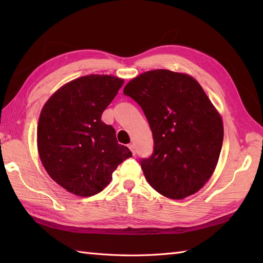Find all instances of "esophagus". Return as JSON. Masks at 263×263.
<instances>
[{
    "instance_id": "esophagus-1",
    "label": "esophagus",
    "mask_w": 263,
    "mask_h": 263,
    "mask_svg": "<svg viewBox=\"0 0 263 263\" xmlns=\"http://www.w3.org/2000/svg\"><path fill=\"white\" fill-rule=\"evenodd\" d=\"M128 148H130V150H131L133 155H136V149H135V146H133L132 143H131V144H128Z\"/></svg>"
}]
</instances>
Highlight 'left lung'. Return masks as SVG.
<instances>
[{"label":"left lung","mask_w":263,"mask_h":263,"mask_svg":"<svg viewBox=\"0 0 263 263\" xmlns=\"http://www.w3.org/2000/svg\"><path fill=\"white\" fill-rule=\"evenodd\" d=\"M124 92L141 106L155 149L142 159L148 183L164 197L197 193L214 174L224 139L219 111L193 77L170 70L143 72Z\"/></svg>","instance_id":"1"}]
</instances>
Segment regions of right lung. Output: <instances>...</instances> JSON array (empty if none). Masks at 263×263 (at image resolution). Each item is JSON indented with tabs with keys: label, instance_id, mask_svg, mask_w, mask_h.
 Returning <instances> with one entry per match:
<instances>
[{
	"label": "right lung",
	"instance_id": "obj_1",
	"mask_svg": "<svg viewBox=\"0 0 263 263\" xmlns=\"http://www.w3.org/2000/svg\"><path fill=\"white\" fill-rule=\"evenodd\" d=\"M124 80L89 74L65 83L43 106L37 125V149L52 180L78 197L99 193L111 174L132 154L119 144L113 126L102 114Z\"/></svg>",
	"mask_w": 263,
	"mask_h": 263
}]
</instances>
